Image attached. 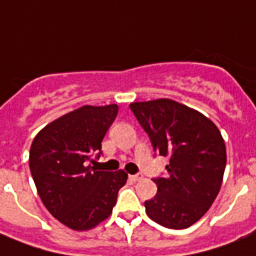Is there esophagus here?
<instances>
[{
	"mask_svg": "<svg viewBox=\"0 0 256 256\" xmlns=\"http://www.w3.org/2000/svg\"><path fill=\"white\" fill-rule=\"evenodd\" d=\"M142 178V174H136V175H130V179L132 180V182H138V180H140Z\"/></svg>",
	"mask_w": 256,
	"mask_h": 256,
	"instance_id": "34e87169",
	"label": "esophagus"
}]
</instances>
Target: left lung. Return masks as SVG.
Instances as JSON below:
<instances>
[{
  "mask_svg": "<svg viewBox=\"0 0 256 256\" xmlns=\"http://www.w3.org/2000/svg\"><path fill=\"white\" fill-rule=\"evenodd\" d=\"M130 110L150 138L154 150L167 156V176L155 178L158 194L146 200V215L163 227L187 228L212 206L224 174L220 130L198 110L170 98L132 102Z\"/></svg>",
  "mask_w": 256,
  "mask_h": 256,
  "instance_id": "1",
  "label": "left lung"
}]
</instances>
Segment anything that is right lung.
Listing matches in <instances>:
<instances>
[{
  "label": "right lung",
  "mask_w": 256,
  "mask_h": 256,
  "mask_svg": "<svg viewBox=\"0 0 256 256\" xmlns=\"http://www.w3.org/2000/svg\"><path fill=\"white\" fill-rule=\"evenodd\" d=\"M118 106H84L48 124L29 154L32 178L44 206L62 224L86 231L112 214L128 175L90 166L101 155V142Z\"/></svg>",
  "instance_id": "obj_1"
}]
</instances>
